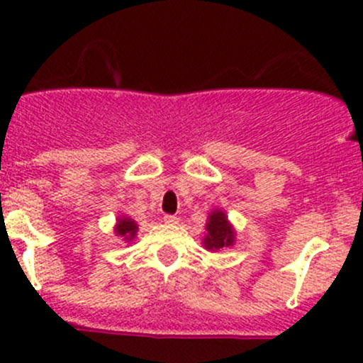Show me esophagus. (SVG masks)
<instances>
[{
	"label": "esophagus",
	"mask_w": 363,
	"mask_h": 363,
	"mask_svg": "<svg viewBox=\"0 0 363 363\" xmlns=\"http://www.w3.org/2000/svg\"><path fill=\"white\" fill-rule=\"evenodd\" d=\"M163 221L167 223V225H177V223H179V218H177V216L164 214V216H163Z\"/></svg>",
	"instance_id": "esophagus-1"
}]
</instances>
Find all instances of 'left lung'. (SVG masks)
<instances>
[{
    "label": "left lung",
    "mask_w": 363,
    "mask_h": 363,
    "mask_svg": "<svg viewBox=\"0 0 363 363\" xmlns=\"http://www.w3.org/2000/svg\"><path fill=\"white\" fill-rule=\"evenodd\" d=\"M203 244L207 250L218 251L225 246L233 244V230L230 223L226 221L225 212L214 211L208 218L207 223V235H205Z\"/></svg>",
    "instance_id": "left-lung-1"
}]
</instances>
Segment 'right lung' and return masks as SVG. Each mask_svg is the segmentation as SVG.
Listing matches in <instances>:
<instances>
[{"label": "right lung", "instance_id": "1", "mask_svg": "<svg viewBox=\"0 0 363 363\" xmlns=\"http://www.w3.org/2000/svg\"><path fill=\"white\" fill-rule=\"evenodd\" d=\"M117 235L124 237L126 240H131L137 233V223L133 219H128V218H121L119 223H117V228H116Z\"/></svg>", "mask_w": 363, "mask_h": 363}]
</instances>
